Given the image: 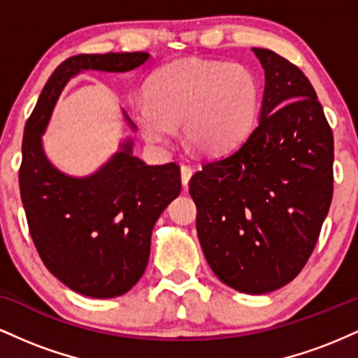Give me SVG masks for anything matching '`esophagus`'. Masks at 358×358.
<instances>
[{"label": "esophagus", "mask_w": 358, "mask_h": 358, "mask_svg": "<svg viewBox=\"0 0 358 358\" xmlns=\"http://www.w3.org/2000/svg\"><path fill=\"white\" fill-rule=\"evenodd\" d=\"M193 171H195V170H193L190 165H182V183H183V187H187L188 182H190Z\"/></svg>", "instance_id": "esophagus-1"}]
</instances>
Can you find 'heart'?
I'll return each instance as SVG.
<instances>
[{
  "label": "heart",
  "mask_w": 358,
  "mask_h": 358,
  "mask_svg": "<svg viewBox=\"0 0 358 358\" xmlns=\"http://www.w3.org/2000/svg\"><path fill=\"white\" fill-rule=\"evenodd\" d=\"M259 97V82L245 65L183 59L150 77L146 97L131 104V119L155 148L170 145L182 124L188 145L203 155H222L249 134Z\"/></svg>",
  "instance_id": "b5f03b06"
}]
</instances>
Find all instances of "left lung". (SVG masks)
I'll use <instances>...</instances> for the list:
<instances>
[{"mask_svg":"<svg viewBox=\"0 0 358 358\" xmlns=\"http://www.w3.org/2000/svg\"><path fill=\"white\" fill-rule=\"evenodd\" d=\"M264 69L261 117L242 145L192 176L196 234L213 273L241 293L301 273L334 196V133L296 65L252 48Z\"/></svg>","mask_w":358,"mask_h":358,"instance_id":"1","label":"left lung"}]
</instances>
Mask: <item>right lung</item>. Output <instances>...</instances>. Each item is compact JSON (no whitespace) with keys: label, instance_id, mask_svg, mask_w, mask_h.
Instances as JSON below:
<instances>
[{"label":"right lung","instance_id":"add662e5","mask_svg":"<svg viewBox=\"0 0 358 358\" xmlns=\"http://www.w3.org/2000/svg\"><path fill=\"white\" fill-rule=\"evenodd\" d=\"M148 59L146 52L71 57L52 73L24 124L20 193L30 236L47 269L84 296H121L139 281L155 222L182 190L180 166L146 165L126 139L99 171L76 178L48 162L42 134L76 73L127 72Z\"/></svg>","mask_w":358,"mask_h":358}]
</instances>
